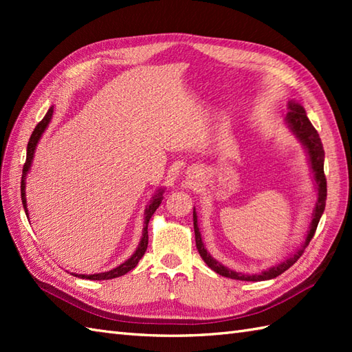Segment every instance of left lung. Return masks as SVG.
I'll return each instance as SVG.
<instances>
[{
	"label": "left lung",
	"mask_w": 352,
	"mask_h": 352,
	"mask_svg": "<svg viewBox=\"0 0 352 352\" xmlns=\"http://www.w3.org/2000/svg\"><path fill=\"white\" fill-rule=\"evenodd\" d=\"M287 110L289 111L286 115V124L289 125V129L292 130V133H294L295 136L300 139V142L304 145V148L307 149L310 166H311V172H313V178H315L316 189H318V201H316L315 210H313L311 222H310V227H309V231H307V237H305V242H304L301 248L298 250L295 254H292V256L287 257L284 261H281V263L266 269V271H263L261 274L246 275V274H242V272H236V271H233V269H228L223 265H221L218 260H214L210 256V254L207 252V250L204 248L203 239H201L199 228H198V216H197L195 208H193V230H195V242H197V250L199 252V256L203 257V260L206 261V265L208 267H212L216 274H219L222 276H227V278L241 280V281H263V280L275 278V276L281 275L284 271H287V269L302 256L304 250L307 248V245L310 243L313 236H315V231L318 228L320 216H322V213L325 210L327 178H325V174H324L325 153H324L322 142H320V138H319L316 129L309 121L307 113H305V110H304L301 104H298L296 101H289Z\"/></svg>",
	"instance_id": "left-lung-1"
}]
</instances>
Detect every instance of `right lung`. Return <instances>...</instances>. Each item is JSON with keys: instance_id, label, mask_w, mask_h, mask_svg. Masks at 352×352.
<instances>
[{"instance_id": "right-lung-1", "label": "right lung", "mask_w": 352, "mask_h": 352, "mask_svg": "<svg viewBox=\"0 0 352 352\" xmlns=\"http://www.w3.org/2000/svg\"><path fill=\"white\" fill-rule=\"evenodd\" d=\"M51 118H52V107H50V110L47 111V115H45L42 121L36 125V129L32 133V138H30L28 145H27V159H25V163H24V168H22V178H21V198H22V204H24V210H25L27 218H28V210H27V199H25V178H27L30 168H32L34 149H36L37 144H39L43 131L47 130ZM162 199H163V190L160 189L153 197L151 203H149L148 207L145 208V222H144V230H142V239L139 242L138 250L134 251V254L129 260H125L122 265H119L115 269H111V271H107V272L94 274V275H78V274H74V275L80 276V278H86V280H110V278H116V276L125 275L126 272H130L131 269L136 267L138 263H139V260L144 257V254L148 248V222H149V219H151V216L154 214V212L157 210V208H159Z\"/></svg>"}]
</instances>
